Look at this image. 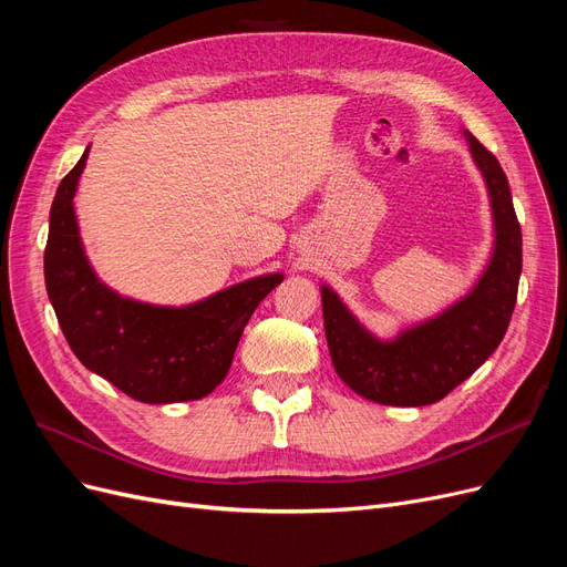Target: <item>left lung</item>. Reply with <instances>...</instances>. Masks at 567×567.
Returning <instances> with one entry per match:
<instances>
[{
  "instance_id": "left-lung-1",
  "label": "left lung",
  "mask_w": 567,
  "mask_h": 567,
  "mask_svg": "<svg viewBox=\"0 0 567 567\" xmlns=\"http://www.w3.org/2000/svg\"><path fill=\"white\" fill-rule=\"evenodd\" d=\"M495 216V252L470 296L441 317L382 342L349 315L330 288H321L330 359L342 382L368 401L384 405H429L453 392L499 347L509 328L523 265L520 225L509 181L474 135H466Z\"/></svg>"
}]
</instances>
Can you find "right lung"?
<instances>
[{"instance_id":"1","label":"right lung","mask_w":567,"mask_h":567,"mask_svg":"<svg viewBox=\"0 0 567 567\" xmlns=\"http://www.w3.org/2000/svg\"><path fill=\"white\" fill-rule=\"evenodd\" d=\"M89 150L55 189L44 279L63 336L89 370L143 403L197 401L216 389L256 307L284 275L231 286L189 307H152L97 281L74 218Z\"/></svg>"}]
</instances>
